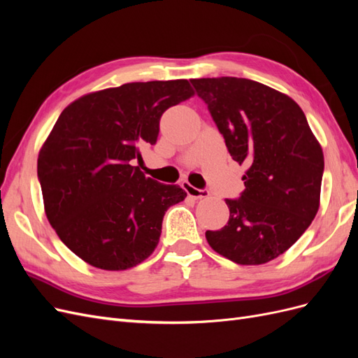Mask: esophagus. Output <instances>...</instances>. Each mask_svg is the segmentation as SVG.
<instances>
[{"mask_svg": "<svg viewBox=\"0 0 358 358\" xmlns=\"http://www.w3.org/2000/svg\"><path fill=\"white\" fill-rule=\"evenodd\" d=\"M182 188L187 191V194L189 197H192V199H196V200H204V199H208L209 196H210V192L208 191V189H199V188H196V187H192L189 182H182Z\"/></svg>", "mask_w": 358, "mask_h": 358, "instance_id": "34e87169", "label": "esophagus"}]
</instances>
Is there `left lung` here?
Returning a JSON list of instances; mask_svg holds the SVG:
<instances>
[{
    "label": "left lung",
    "mask_w": 358,
    "mask_h": 358,
    "mask_svg": "<svg viewBox=\"0 0 358 358\" xmlns=\"http://www.w3.org/2000/svg\"><path fill=\"white\" fill-rule=\"evenodd\" d=\"M191 83L208 104L233 159L249 166L241 197L225 200L229 222L206 231V239L237 264H264L294 245L315 218L322 149L288 95L241 78Z\"/></svg>",
    "instance_id": "left-lung-1"
}]
</instances>
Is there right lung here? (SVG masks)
I'll list each match as a JSON object with an SVG mask.
<instances>
[{
    "instance_id": "right-lung-1",
    "label": "right lung",
    "mask_w": 358,
    "mask_h": 358,
    "mask_svg": "<svg viewBox=\"0 0 358 358\" xmlns=\"http://www.w3.org/2000/svg\"><path fill=\"white\" fill-rule=\"evenodd\" d=\"M192 95L185 79L134 82L83 95L59 115L37 175L50 225L83 262L125 270L154 252L164 213L187 192L136 162L157 143L162 113Z\"/></svg>"
}]
</instances>
